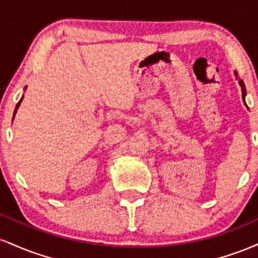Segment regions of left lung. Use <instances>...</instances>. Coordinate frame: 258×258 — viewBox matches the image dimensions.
I'll list each match as a JSON object with an SVG mask.
<instances>
[{
    "mask_svg": "<svg viewBox=\"0 0 258 258\" xmlns=\"http://www.w3.org/2000/svg\"><path fill=\"white\" fill-rule=\"evenodd\" d=\"M235 78L238 79V74H236V72H235ZM239 85H240V87H241V92H242V99H244V102H245V96H246V88H245V85H244V82H242V80H240V79H239Z\"/></svg>",
    "mask_w": 258,
    "mask_h": 258,
    "instance_id": "1",
    "label": "left lung"
}]
</instances>
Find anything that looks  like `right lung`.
<instances>
[{
	"label": "right lung",
	"instance_id": "1",
	"mask_svg": "<svg viewBox=\"0 0 258 258\" xmlns=\"http://www.w3.org/2000/svg\"><path fill=\"white\" fill-rule=\"evenodd\" d=\"M25 88H26V87H25ZM22 100H23V97H22V99H20L19 102H18V104H17V106H16V110H14V115L17 114V109L19 108V105H20V103H22ZM13 119H14V116H13Z\"/></svg>",
	"mask_w": 258,
	"mask_h": 258
}]
</instances>
